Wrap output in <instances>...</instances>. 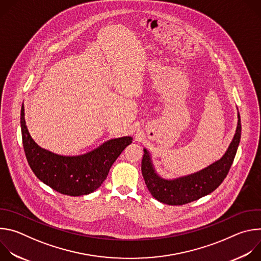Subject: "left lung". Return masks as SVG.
Returning a JSON list of instances; mask_svg holds the SVG:
<instances>
[{"label":"left lung","instance_id":"1","mask_svg":"<svg viewBox=\"0 0 261 261\" xmlns=\"http://www.w3.org/2000/svg\"><path fill=\"white\" fill-rule=\"evenodd\" d=\"M238 127L232 141L223 157L195 173L166 179L155 170L150 153L143 148L141 172L147 190L154 198L169 205H181L197 200L215 191L226 177L240 144L242 125L238 114Z\"/></svg>","mask_w":261,"mask_h":261}]
</instances>
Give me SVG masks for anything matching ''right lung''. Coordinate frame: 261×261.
Returning a JSON list of instances; mask_svg holds the SVG:
<instances>
[{"label": "right lung", "mask_w": 261, "mask_h": 261, "mask_svg": "<svg viewBox=\"0 0 261 261\" xmlns=\"http://www.w3.org/2000/svg\"><path fill=\"white\" fill-rule=\"evenodd\" d=\"M20 127L25 157L35 175L51 189L69 196L88 195L97 190L111 165L133 139L131 136L114 138L87 154L62 156L39 146L31 137L24 121L23 103Z\"/></svg>", "instance_id": "1"}]
</instances>
